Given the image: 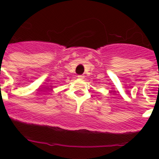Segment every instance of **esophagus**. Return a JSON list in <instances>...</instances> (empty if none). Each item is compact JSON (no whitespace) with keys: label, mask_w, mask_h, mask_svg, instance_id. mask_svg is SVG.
<instances>
[{"label":"esophagus","mask_w":159,"mask_h":159,"mask_svg":"<svg viewBox=\"0 0 159 159\" xmlns=\"http://www.w3.org/2000/svg\"><path fill=\"white\" fill-rule=\"evenodd\" d=\"M78 78H80V79H84V76L83 75H78Z\"/></svg>","instance_id":"34e87169"}]
</instances>
